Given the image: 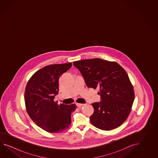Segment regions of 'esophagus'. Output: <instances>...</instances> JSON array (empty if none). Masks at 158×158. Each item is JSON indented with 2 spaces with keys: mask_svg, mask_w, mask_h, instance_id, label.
Listing matches in <instances>:
<instances>
[{
  "mask_svg": "<svg viewBox=\"0 0 158 158\" xmlns=\"http://www.w3.org/2000/svg\"><path fill=\"white\" fill-rule=\"evenodd\" d=\"M76 105H77V106L78 107H80L81 106H83L85 105V104H82V103H76Z\"/></svg>",
  "mask_w": 158,
  "mask_h": 158,
  "instance_id": "esophagus-1",
  "label": "esophagus"
}]
</instances>
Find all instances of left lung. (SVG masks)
I'll return each instance as SVG.
<instances>
[{
    "label": "left lung",
    "instance_id": "left-lung-1",
    "mask_svg": "<svg viewBox=\"0 0 158 158\" xmlns=\"http://www.w3.org/2000/svg\"><path fill=\"white\" fill-rule=\"evenodd\" d=\"M73 64L80 71L89 88L99 89L101 101L92 103L91 123L96 128L110 131L128 118L134 100V92L128 74L115 61L99 58L76 61Z\"/></svg>",
    "mask_w": 158,
    "mask_h": 158
}]
</instances>
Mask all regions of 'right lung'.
<instances>
[{"instance_id":"1","label":"right lung","mask_w":158,"mask_h":158,"mask_svg":"<svg viewBox=\"0 0 158 158\" xmlns=\"http://www.w3.org/2000/svg\"><path fill=\"white\" fill-rule=\"evenodd\" d=\"M71 63L47 65L37 71L27 83L24 99L27 112L39 127L49 133H61L69 128L71 113L77 106L57 104L59 79L69 69Z\"/></svg>"}]
</instances>
